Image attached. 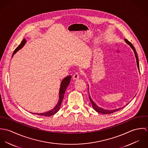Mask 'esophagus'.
Here are the masks:
<instances>
[{
    "mask_svg": "<svg viewBox=\"0 0 148 148\" xmlns=\"http://www.w3.org/2000/svg\"><path fill=\"white\" fill-rule=\"evenodd\" d=\"M79 77H80V75H79V74L78 73H75V74L73 75V79L74 80H78V79H79Z\"/></svg>",
    "mask_w": 148,
    "mask_h": 148,
    "instance_id": "1",
    "label": "esophagus"
}]
</instances>
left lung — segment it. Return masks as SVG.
Instances as JSON below:
<instances>
[{"label":"left lung","instance_id":"1","mask_svg":"<svg viewBox=\"0 0 148 148\" xmlns=\"http://www.w3.org/2000/svg\"><path fill=\"white\" fill-rule=\"evenodd\" d=\"M125 42H127V44L128 45H129V46L131 47V48L134 51V55H135V57H136V63H137V68H138V71H140V66H139V62H138V56H137V52H136V49L134 48V47H133V45H132V44L130 42H129L127 39H125ZM89 86V85H88ZM88 89H89V88H88ZM89 100L92 103V106L93 108L97 112H99V113H101L102 114H110V113H114V112H116L118 110H120V109H121L122 108H123L124 107H122L121 108H118V109H112V110H107V109H104L102 108H100L99 107V106H97L92 99L91 97L90 96V95H89ZM129 103H127V105ZM126 105V106H127Z\"/></svg>","mask_w":148,"mask_h":148}]
</instances>
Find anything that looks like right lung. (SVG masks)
<instances>
[{"label": "right lung", "instance_id": "obj_1", "mask_svg": "<svg viewBox=\"0 0 148 148\" xmlns=\"http://www.w3.org/2000/svg\"><path fill=\"white\" fill-rule=\"evenodd\" d=\"M27 41L25 40V39H24L21 43L20 44V45L15 49V50L14 51L13 54H12V56L18 51H19L21 49L23 46L25 45V44L26 43ZM72 76H68L66 77H65L63 80H62L61 85H60V90H59V99L58 100V102L57 103V104L56 106L51 110L47 112H44L42 113H31L32 114H38V115H40V116H51L53 114H55V113H56L60 109V106L61 104L62 103V101L63 100L64 96V93L65 92L66 89L67 88V86H68V85L70 83V80L71 79Z\"/></svg>", "mask_w": 148, "mask_h": 148}]
</instances>
